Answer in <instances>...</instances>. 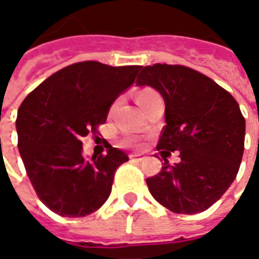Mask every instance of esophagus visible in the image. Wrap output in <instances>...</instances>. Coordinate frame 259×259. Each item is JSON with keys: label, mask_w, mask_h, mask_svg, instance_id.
<instances>
[{"label": "esophagus", "mask_w": 259, "mask_h": 259, "mask_svg": "<svg viewBox=\"0 0 259 259\" xmlns=\"http://www.w3.org/2000/svg\"><path fill=\"white\" fill-rule=\"evenodd\" d=\"M130 159H132V161H135V162H141V161H144V157L137 155V154H132V155H130Z\"/></svg>", "instance_id": "obj_1"}]
</instances>
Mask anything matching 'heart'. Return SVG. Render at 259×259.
Returning a JSON list of instances; mask_svg holds the SVG:
<instances>
[{"mask_svg": "<svg viewBox=\"0 0 259 259\" xmlns=\"http://www.w3.org/2000/svg\"><path fill=\"white\" fill-rule=\"evenodd\" d=\"M152 96H157V93L154 90H151V89H143V90H140L139 93H137V96H136V101H137V104L140 105V107H143L144 105V102L148 100V98H151Z\"/></svg>", "mask_w": 259, "mask_h": 259, "instance_id": "1", "label": "heart"}]
</instances>
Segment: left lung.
<instances>
[{
    "label": "left lung",
    "instance_id": "obj_1",
    "mask_svg": "<svg viewBox=\"0 0 259 259\" xmlns=\"http://www.w3.org/2000/svg\"><path fill=\"white\" fill-rule=\"evenodd\" d=\"M136 85H150L165 101V127L158 150L166 157L157 176L147 179L155 200L176 213H198L215 204L239 172L245 120L230 93L205 74L182 65L155 64L141 70Z\"/></svg>",
    "mask_w": 259,
    "mask_h": 259
}]
</instances>
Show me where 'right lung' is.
<instances>
[{
  "label": "right lung",
  "mask_w": 259,
  "mask_h": 259,
  "mask_svg": "<svg viewBox=\"0 0 259 259\" xmlns=\"http://www.w3.org/2000/svg\"><path fill=\"white\" fill-rule=\"evenodd\" d=\"M140 66L96 61L69 65L44 80L18 109V148L38 198L61 217H85L108 200L127 154L84 158L81 137L97 135L109 108L133 84Z\"/></svg>",
  "instance_id": "1"
}]
</instances>
